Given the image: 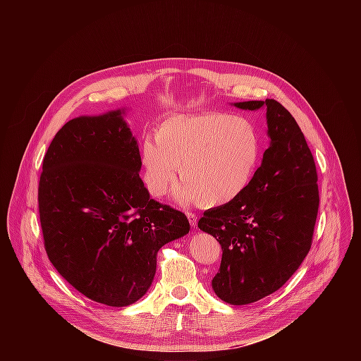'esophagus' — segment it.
<instances>
[{"label":"esophagus","instance_id":"1","mask_svg":"<svg viewBox=\"0 0 361 361\" xmlns=\"http://www.w3.org/2000/svg\"><path fill=\"white\" fill-rule=\"evenodd\" d=\"M187 219H188V223L191 227L197 226V216L194 213H187Z\"/></svg>","mask_w":361,"mask_h":361}]
</instances>
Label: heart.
Masks as SVG:
<instances>
[{"label": "heart", "instance_id": "obj_1", "mask_svg": "<svg viewBox=\"0 0 361 361\" xmlns=\"http://www.w3.org/2000/svg\"><path fill=\"white\" fill-rule=\"evenodd\" d=\"M262 154V134L245 117L223 113L173 116L159 126L156 138L147 137L141 144L144 183L151 195L160 197L178 170L181 183L174 195L216 209L245 192Z\"/></svg>", "mask_w": 361, "mask_h": 361}]
</instances>
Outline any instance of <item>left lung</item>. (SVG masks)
<instances>
[{"mask_svg":"<svg viewBox=\"0 0 361 361\" xmlns=\"http://www.w3.org/2000/svg\"><path fill=\"white\" fill-rule=\"evenodd\" d=\"M233 106L266 110L269 148L245 192L204 212L198 228L221 244L214 293L243 305L277 291L301 266L312 247L320 198L314 159L293 116L276 99Z\"/></svg>","mask_w":361,"mask_h":361,"instance_id":"1","label":"left lung"}]
</instances>
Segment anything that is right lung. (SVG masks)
I'll list each match as a JSON object with an SVG mask.
<instances>
[{
	"label": "right lung",
	"mask_w": 361,
	"mask_h": 361,
	"mask_svg": "<svg viewBox=\"0 0 361 361\" xmlns=\"http://www.w3.org/2000/svg\"><path fill=\"white\" fill-rule=\"evenodd\" d=\"M126 111L64 124L38 187L49 262L77 291L111 307L138 301L156 276L157 251L190 231L181 212L149 198Z\"/></svg>",
	"instance_id": "obj_1"
}]
</instances>
